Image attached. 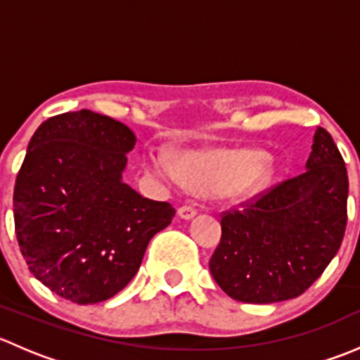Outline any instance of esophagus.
I'll return each instance as SVG.
<instances>
[{"mask_svg":"<svg viewBox=\"0 0 360 360\" xmlns=\"http://www.w3.org/2000/svg\"><path fill=\"white\" fill-rule=\"evenodd\" d=\"M177 216H179L181 219H191V217L197 216V210L190 205H183L177 209Z\"/></svg>","mask_w":360,"mask_h":360,"instance_id":"34e87169","label":"esophagus"}]
</instances>
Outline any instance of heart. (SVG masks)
<instances>
[{
	"instance_id": "1",
	"label": "heart",
	"mask_w": 360,
	"mask_h": 360,
	"mask_svg": "<svg viewBox=\"0 0 360 360\" xmlns=\"http://www.w3.org/2000/svg\"><path fill=\"white\" fill-rule=\"evenodd\" d=\"M144 167L162 181H174L179 174L188 186L221 200L249 197L270 176L268 162L254 151L190 150L176 155L174 165L157 151H148Z\"/></svg>"
}]
</instances>
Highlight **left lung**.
Returning <instances> with one entry per match:
<instances>
[{"instance_id": "8db88e82", "label": "left lung", "mask_w": 360, "mask_h": 360, "mask_svg": "<svg viewBox=\"0 0 360 360\" xmlns=\"http://www.w3.org/2000/svg\"><path fill=\"white\" fill-rule=\"evenodd\" d=\"M304 172L221 219L210 274L230 297L277 303L300 296L340 249L348 176L331 134L317 127Z\"/></svg>"}]
</instances>
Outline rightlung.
Instances as JSON below:
<instances>
[{
    "label": "right lung",
    "mask_w": 360,
    "mask_h": 360,
    "mask_svg": "<svg viewBox=\"0 0 360 360\" xmlns=\"http://www.w3.org/2000/svg\"><path fill=\"white\" fill-rule=\"evenodd\" d=\"M136 141L90 110L52 116L29 141L13 190L17 240L31 274L64 300L90 304L122 291L176 214L123 181Z\"/></svg>",
    "instance_id": "right-lung-1"
}]
</instances>
